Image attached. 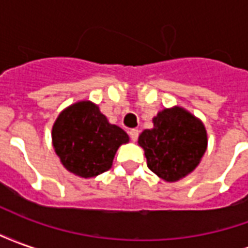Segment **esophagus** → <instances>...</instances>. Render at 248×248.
Listing matches in <instances>:
<instances>
[{
	"instance_id": "34e87169",
	"label": "esophagus",
	"mask_w": 248,
	"mask_h": 248,
	"mask_svg": "<svg viewBox=\"0 0 248 248\" xmlns=\"http://www.w3.org/2000/svg\"><path fill=\"white\" fill-rule=\"evenodd\" d=\"M129 135H130V138H131V140H138V135H140V131L137 129H133V130H130L129 131Z\"/></svg>"
}]
</instances>
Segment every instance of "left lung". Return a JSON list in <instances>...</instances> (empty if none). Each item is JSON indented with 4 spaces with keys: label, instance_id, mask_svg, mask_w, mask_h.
Returning <instances> with one entry per match:
<instances>
[{
    "label": "left lung",
    "instance_id": "obj_1",
    "mask_svg": "<svg viewBox=\"0 0 248 248\" xmlns=\"http://www.w3.org/2000/svg\"><path fill=\"white\" fill-rule=\"evenodd\" d=\"M153 124L154 127L142 131L138 138L147 167L163 181L177 182L195 170L206 153V129L179 106L159 111Z\"/></svg>",
    "mask_w": 248,
    "mask_h": 248
}]
</instances>
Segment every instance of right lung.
Masks as SVG:
<instances>
[{
    "label": "right lung",
    "mask_w": 248,
    "mask_h": 248,
    "mask_svg": "<svg viewBox=\"0 0 248 248\" xmlns=\"http://www.w3.org/2000/svg\"><path fill=\"white\" fill-rule=\"evenodd\" d=\"M51 140L66 170L78 177L93 178L111 167L115 153L129 142V135L108 124L95 103L81 101L58 115Z\"/></svg>",
    "instance_id": "obj_1"
}]
</instances>
